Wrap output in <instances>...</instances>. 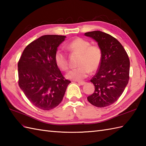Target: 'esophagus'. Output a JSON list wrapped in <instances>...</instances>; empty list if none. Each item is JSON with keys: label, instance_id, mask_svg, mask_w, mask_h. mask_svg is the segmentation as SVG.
I'll list each match as a JSON object with an SVG mask.
<instances>
[{"label": "esophagus", "instance_id": "1", "mask_svg": "<svg viewBox=\"0 0 146 146\" xmlns=\"http://www.w3.org/2000/svg\"><path fill=\"white\" fill-rule=\"evenodd\" d=\"M78 83H79L80 85H84L85 84H86V82H82V81L78 82Z\"/></svg>", "mask_w": 146, "mask_h": 146}]
</instances>
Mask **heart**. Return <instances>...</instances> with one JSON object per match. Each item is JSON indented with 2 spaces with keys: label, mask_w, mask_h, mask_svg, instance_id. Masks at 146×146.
<instances>
[{
  "label": "heart",
  "mask_w": 146,
  "mask_h": 146,
  "mask_svg": "<svg viewBox=\"0 0 146 146\" xmlns=\"http://www.w3.org/2000/svg\"><path fill=\"white\" fill-rule=\"evenodd\" d=\"M71 51L80 54L79 67L68 71L66 75L68 79L81 80L89 75L90 71L97 70L100 66L102 59V51L97 45H91L86 39L78 38L73 40L67 45ZM54 61L58 67L66 71L68 68L67 56L62 49H58L54 54Z\"/></svg>",
  "instance_id": "b5f03b06"
}]
</instances>
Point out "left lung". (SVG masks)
<instances>
[{
  "label": "left lung",
  "mask_w": 146,
  "mask_h": 146,
  "mask_svg": "<svg viewBox=\"0 0 146 146\" xmlns=\"http://www.w3.org/2000/svg\"><path fill=\"white\" fill-rule=\"evenodd\" d=\"M85 35L95 40L102 51L101 64L90 80L95 91L87 100L95 107L109 106L119 99L128 84L129 56L120 42L108 34L95 31Z\"/></svg>",
  "instance_id": "8db88e82"
}]
</instances>
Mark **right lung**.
Here are the masks:
<instances>
[{"instance_id":"right-lung-1","label":"right lung","mask_w":146,"mask_h":146,"mask_svg":"<svg viewBox=\"0 0 146 146\" xmlns=\"http://www.w3.org/2000/svg\"><path fill=\"white\" fill-rule=\"evenodd\" d=\"M65 38L41 36L26 46L18 62L19 86L31 103L43 110L57 107L71 83L54 61L55 52Z\"/></svg>"}]
</instances>
